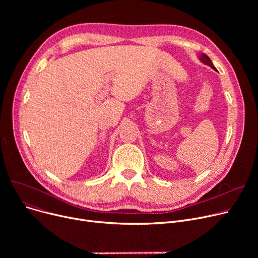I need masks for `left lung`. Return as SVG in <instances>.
I'll return each mask as SVG.
<instances>
[{
	"label": "left lung",
	"instance_id": "left-lung-1",
	"mask_svg": "<svg viewBox=\"0 0 258 258\" xmlns=\"http://www.w3.org/2000/svg\"><path fill=\"white\" fill-rule=\"evenodd\" d=\"M198 57H199V59L201 60V62H203V63H205V64H207V66L211 67L213 70H215V71H216V68L213 66V63H212L211 59L209 58V56L207 55V54H205V53H200L199 55H198Z\"/></svg>",
	"mask_w": 258,
	"mask_h": 258
}]
</instances>
